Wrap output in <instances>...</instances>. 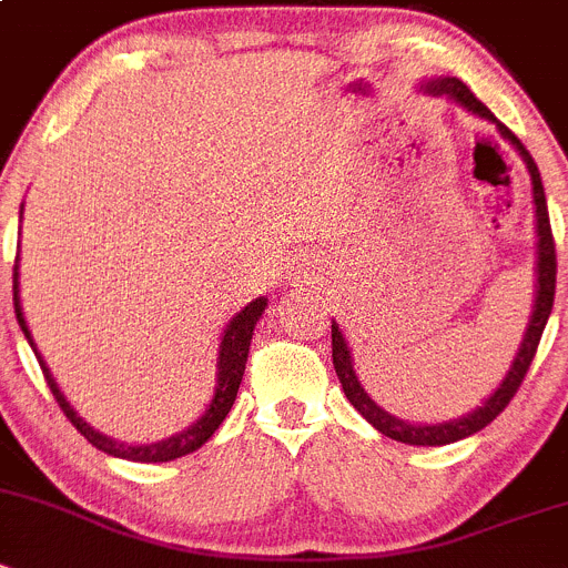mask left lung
<instances>
[{
    "label": "left lung",
    "instance_id": "obj_1",
    "mask_svg": "<svg viewBox=\"0 0 568 568\" xmlns=\"http://www.w3.org/2000/svg\"><path fill=\"white\" fill-rule=\"evenodd\" d=\"M425 90L436 92V95H447L454 98L456 103L470 109L473 114L478 118H487L498 126V132L509 140V143L521 152V158L527 160V169L532 174V194H535V207H538V298H535V312L532 321H529V329L524 335L521 348H518V357H515L513 368L504 377V383L498 386V392L487 399L481 408H476L473 414L462 416V419H454V423H442V425H408L397 416L386 414V410L379 408L366 392H363L361 379H357L355 366H352V355H348L346 337L341 335L337 324L332 321V363H335L337 379H341L343 392H346V399L366 416L368 423L379 430V434H386L388 439L405 442V445H450V442H459L465 436L476 434V430L487 428V425L501 414L504 408L509 405V399L518 394L521 388L524 377H527L529 366H532V357L538 352L540 335L546 329V321L552 315V304H555V278H558V256H555V236H552V225H549V207H546V194H544V182H540V171L535 165L532 154L527 152V145L521 140L515 138L513 129H507L504 123L496 121V114L485 106V103L478 101L470 90H467L465 83L459 78H439V81H430Z\"/></svg>",
    "mask_w": 568,
    "mask_h": 568
}]
</instances>
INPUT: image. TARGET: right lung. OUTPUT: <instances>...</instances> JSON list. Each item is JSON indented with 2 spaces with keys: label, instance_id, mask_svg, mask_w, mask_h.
Instances as JSON below:
<instances>
[{
  "label": "right lung",
  "instance_id": "right-lung-1",
  "mask_svg": "<svg viewBox=\"0 0 568 568\" xmlns=\"http://www.w3.org/2000/svg\"><path fill=\"white\" fill-rule=\"evenodd\" d=\"M264 306H267V298H256L253 304L244 306L236 318L231 321V326L225 329V337H222V348H220V386H216V397L211 399V408L202 414L200 423H194L189 430H182V434L171 436V439L154 442V445L132 447V445H121V442H114V439H109V436L92 430L90 425L83 423L81 416L72 410V405L67 403L64 394H61V388L55 386L53 374H50V368H47L44 361H41L39 348H36L28 324H24L22 306H19V273H16V267H13L16 321H19L24 337H28V343L33 346L36 357H39V366H41V372H44L47 386H50V392H53L59 408L64 410L67 419L75 425L78 434L90 442V445H95L98 450H103V454H109V456H121V459H129V462H143V465H152V462H174V459H180V456L194 454L196 447L205 445V442L213 436V430L225 423L227 410L233 408V399H236V394H239V383H242L244 363H247V352H250V337H253V326H256V321L262 318Z\"/></svg>",
  "mask_w": 568,
  "mask_h": 568
}]
</instances>
